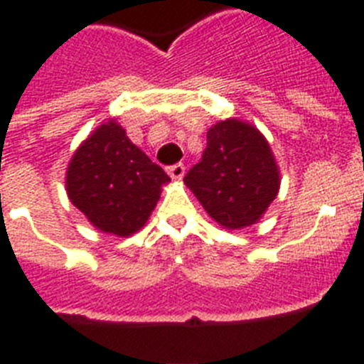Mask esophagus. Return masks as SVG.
Instances as JSON below:
<instances>
[{"mask_svg": "<svg viewBox=\"0 0 364 364\" xmlns=\"http://www.w3.org/2000/svg\"><path fill=\"white\" fill-rule=\"evenodd\" d=\"M167 173H169V176H171V178H175V180H180L182 178V176H184V173H186V166L184 164H173V166H169L167 167Z\"/></svg>", "mask_w": 364, "mask_h": 364, "instance_id": "esophagus-1", "label": "esophagus"}]
</instances>
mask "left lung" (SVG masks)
Here are the masks:
<instances>
[{
    "instance_id": "left-lung-1",
    "label": "left lung",
    "mask_w": 364,
    "mask_h": 364,
    "mask_svg": "<svg viewBox=\"0 0 364 364\" xmlns=\"http://www.w3.org/2000/svg\"><path fill=\"white\" fill-rule=\"evenodd\" d=\"M184 182L208 215L230 230L255 224L281 184L266 138L233 118L208 131V147Z\"/></svg>"
}]
</instances>
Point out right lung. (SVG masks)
Here are the masks:
<instances>
[{"label":"right lung","instance_id":"add662e5","mask_svg":"<svg viewBox=\"0 0 364 364\" xmlns=\"http://www.w3.org/2000/svg\"><path fill=\"white\" fill-rule=\"evenodd\" d=\"M169 182L114 122L100 125L74 153L67 169V195L98 230L134 233L146 224Z\"/></svg>","mask_w":364,"mask_h":364}]
</instances>
